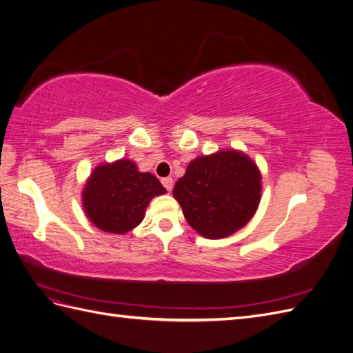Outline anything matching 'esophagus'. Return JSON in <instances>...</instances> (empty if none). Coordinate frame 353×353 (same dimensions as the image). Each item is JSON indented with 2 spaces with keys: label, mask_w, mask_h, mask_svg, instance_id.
<instances>
[{
  "label": "esophagus",
  "mask_w": 353,
  "mask_h": 353,
  "mask_svg": "<svg viewBox=\"0 0 353 353\" xmlns=\"http://www.w3.org/2000/svg\"><path fill=\"white\" fill-rule=\"evenodd\" d=\"M162 184H163V187L168 190V191H170L172 190V187H174V181H172V178H162Z\"/></svg>",
  "instance_id": "1"
}]
</instances>
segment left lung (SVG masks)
I'll return each mask as SVG.
<instances>
[{
    "instance_id": "obj_1",
    "label": "left lung",
    "mask_w": 353,
    "mask_h": 353,
    "mask_svg": "<svg viewBox=\"0 0 353 353\" xmlns=\"http://www.w3.org/2000/svg\"><path fill=\"white\" fill-rule=\"evenodd\" d=\"M174 197L199 234L223 239L254 215L261 200V174L248 156L236 150L197 157L176 181Z\"/></svg>"
}]
</instances>
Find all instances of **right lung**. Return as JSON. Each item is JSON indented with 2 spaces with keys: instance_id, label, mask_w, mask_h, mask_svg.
I'll list each match as a JSON object with an SVG mask.
<instances>
[{
  "instance_id": "1",
  "label": "right lung",
  "mask_w": 353,
  "mask_h": 353,
  "mask_svg": "<svg viewBox=\"0 0 353 353\" xmlns=\"http://www.w3.org/2000/svg\"><path fill=\"white\" fill-rule=\"evenodd\" d=\"M166 193L160 181L148 172H138L131 160L100 165L91 174L82 193L83 209L95 227L125 234L144 218L154 197Z\"/></svg>"
}]
</instances>
